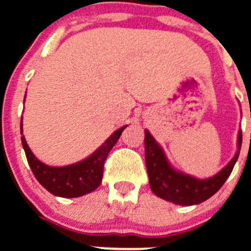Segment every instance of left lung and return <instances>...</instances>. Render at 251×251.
I'll list each match as a JSON object with an SVG mask.
<instances>
[{"mask_svg": "<svg viewBox=\"0 0 251 251\" xmlns=\"http://www.w3.org/2000/svg\"><path fill=\"white\" fill-rule=\"evenodd\" d=\"M144 150L150 187L156 196L178 205H196L217 193L231 175L241 148L242 134L238 132V152L219 174L210 179L199 180L189 175L175 172L168 164L164 151L156 143L153 136L144 130Z\"/></svg>", "mask_w": 251, "mask_h": 251, "instance_id": "left-lung-1", "label": "left lung"}]
</instances>
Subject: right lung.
<instances>
[{
  "label": "right lung",
  "instance_id": "obj_1",
  "mask_svg": "<svg viewBox=\"0 0 251 251\" xmlns=\"http://www.w3.org/2000/svg\"><path fill=\"white\" fill-rule=\"evenodd\" d=\"M22 122L23 121H20V132H23ZM125 127L126 126H124L113 132L105 140V143L99 150L95 151L89 158L81 161L78 164L63 166V168H52L38 161L30 152L24 136H22V144L25 151L26 160L32 169V173L40 184L55 196L71 199V197L83 196L99 187L103 178V168L108 153L119 140Z\"/></svg>",
  "mask_w": 251,
  "mask_h": 251
}]
</instances>
